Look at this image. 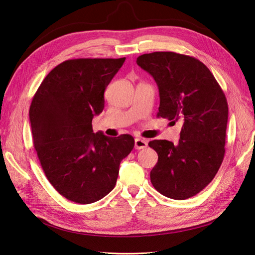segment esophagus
Segmentation results:
<instances>
[{
    "instance_id": "esophagus-1",
    "label": "esophagus",
    "mask_w": 255,
    "mask_h": 255,
    "mask_svg": "<svg viewBox=\"0 0 255 255\" xmlns=\"http://www.w3.org/2000/svg\"><path fill=\"white\" fill-rule=\"evenodd\" d=\"M148 146V141L144 139H140V138H136L135 139V149L136 150H141Z\"/></svg>"
}]
</instances>
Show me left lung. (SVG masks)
Masks as SVG:
<instances>
[{"label": "left lung", "mask_w": 255, "mask_h": 255, "mask_svg": "<svg viewBox=\"0 0 255 255\" xmlns=\"http://www.w3.org/2000/svg\"><path fill=\"white\" fill-rule=\"evenodd\" d=\"M136 63L158 86L157 117L182 122L179 143L149 142L158 155L151 183L168 198L194 197L212 182L225 157L227 98L210 69L195 57L153 52L140 55Z\"/></svg>", "instance_id": "1"}]
</instances>
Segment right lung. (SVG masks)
<instances>
[{
	"instance_id": "right-lung-1",
	"label": "right lung",
	"mask_w": 255,
	"mask_h": 255,
	"mask_svg": "<svg viewBox=\"0 0 255 255\" xmlns=\"http://www.w3.org/2000/svg\"><path fill=\"white\" fill-rule=\"evenodd\" d=\"M122 58L69 59L37 89L29 107L33 141L52 186L75 203L99 201L114 189L121 160L134 138L94 133L92 118L104 109V91Z\"/></svg>"
}]
</instances>
